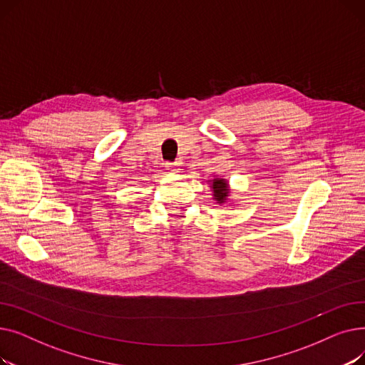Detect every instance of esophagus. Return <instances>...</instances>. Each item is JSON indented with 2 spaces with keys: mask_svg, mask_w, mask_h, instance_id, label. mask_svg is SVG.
Returning a JSON list of instances; mask_svg holds the SVG:
<instances>
[{
  "mask_svg": "<svg viewBox=\"0 0 365 365\" xmlns=\"http://www.w3.org/2000/svg\"><path fill=\"white\" fill-rule=\"evenodd\" d=\"M165 168L171 173H178L179 171V165L176 163H165Z\"/></svg>",
  "mask_w": 365,
  "mask_h": 365,
  "instance_id": "obj_1",
  "label": "esophagus"
}]
</instances>
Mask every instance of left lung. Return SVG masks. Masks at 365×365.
I'll return each mask as SVG.
<instances>
[{
    "mask_svg": "<svg viewBox=\"0 0 365 365\" xmlns=\"http://www.w3.org/2000/svg\"><path fill=\"white\" fill-rule=\"evenodd\" d=\"M213 190H215V198L217 200V201H225L226 200V197H227V186H226V183L223 182V180H217V179H215L213 180Z\"/></svg>",
    "mask_w": 365,
    "mask_h": 365,
    "instance_id": "1",
    "label": "left lung"
}]
</instances>
